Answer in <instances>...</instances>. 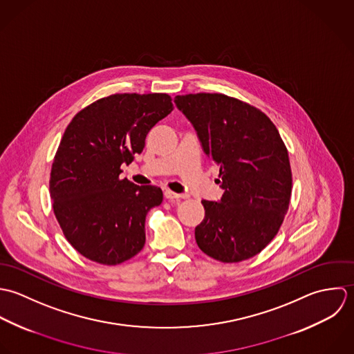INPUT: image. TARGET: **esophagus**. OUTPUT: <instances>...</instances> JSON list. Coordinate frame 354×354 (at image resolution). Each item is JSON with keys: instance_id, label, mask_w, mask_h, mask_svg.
I'll use <instances>...</instances> for the list:
<instances>
[{"instance_id": "obj_1", "label": "esophagus", "mask_w": 354, "mask_h": 354, "mask_svg": "<svg viewBox=\"0 0 354 354\" xmlns=\"http://www.w3.org/2000/svg\"><path fill=\"white\" fill-rule=\"evenodd\" d=\"M164 196H165V198L167 200H169V201H174V200H179L182 196L180 194H178V193H174V192H171V190H165L164 192Z\"/></svg>"}]
</instances>
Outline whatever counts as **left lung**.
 I'll list each match as a JSON object with an SVG mask.
<instances>
[{
    "label": "left lung",
    "mask_w": 354,
    "mask_h": 354,
    "mask_svg": "<svg viewBox=\"0 0 354 354\" xmlns=\"http://www.w3.org/2000/svg\"><path fill=\"white\" fill-rule=\"evenodd\" d=\"M208 158L220 165V203L203 200L198 248L221 263L259 254L278 234L288 209L292 178L278 129L256 106L218 93L175 97Z\"/></svg>",
    "instance_id": "8db88e82"
}]
</instances>
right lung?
<instances>
[{"label":"right lung","instance_id":"right-lung-1","mask_svg":"<svg viewBox=\"0 0 354 354\" xmlns=\"http://www.w3.org/2000/svg\"><path fill=\"white\" fill-rule=\"evenodd\" d=\"M165 93L104 97L77 112L56 151L49 192L64 236L86 259L122 264L145 245V218L162 201L157 186L120 179L151 127L174 111Z\"/></svg>","mask_w":354,"mask_h":354}]
</instances>
